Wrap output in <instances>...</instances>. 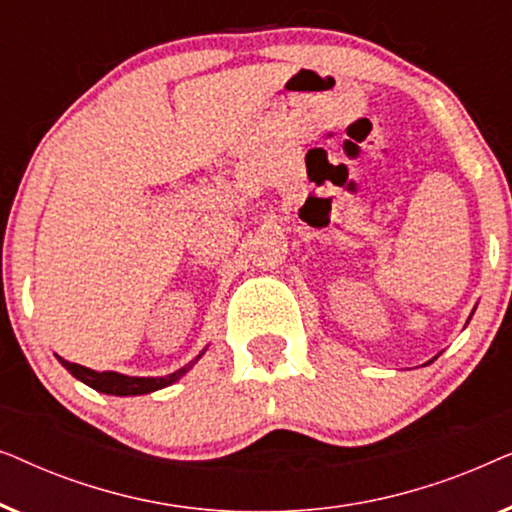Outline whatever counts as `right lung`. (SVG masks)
<instances>
[{
	"instance_id": "add662e5",
	"label": "right lung",
	"mask_w": 512,
	"mask_h": 512,
	"mask_svg": "<svg viewBox=\"0 0 512 512\" xmlns=\"http://www.w3.org/2000/svg\"><path fill=\"white\" fill-rule=\"evenodd\" d=\"M200 356L202 354H198V359H200ZM198 359H195V361H198ZM58 361L69 370V373L76 377V380L88 384V387H93L95 391H102V394H111V396H142V394H151V391H158L163 387H170V384L177 382L179 377H184L195 363V361H191L188 366L179 368L177 373H170L165 377H130V375L114 373V370H104V373H97V370L79 366V363L65 361L62 356H58Z\"/></svg>"
}]
</instances>
